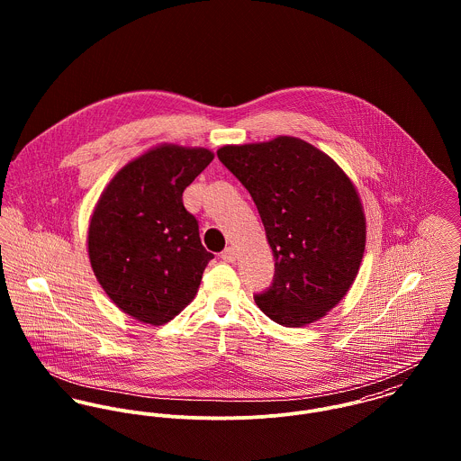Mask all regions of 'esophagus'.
I'll list each match as a JSON object with an SVG mask.
<instances>
[{"instance_id": "1", "label": "esophagus", "mask_w": 461, "mask_h": 461, "mask_svg": "<svg viewBox=\"0 0 461 461\" xmlns=\"http://www.w3.org/2000/svg\"><path fill=\"white\" fill-rule=\"evenodd\" d=\"M220 259L225 261V263H234L236 261V252L232 247H227L221 254H220Z\"/></svg>"}]
</instances>
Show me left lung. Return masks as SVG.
Instances as JSON below:
<instances>
[{"mask_svg": "<svg viewBox=\"0 0 461 461\" xmlns=\"http://www.w3.org/2000/svg\"><path fill=\"white\" fill-rule=\"evenodd\" d=\"M218 159L249 190L275 258V275L254 294L284 327L323 318L351 287L366 249V218L348 176L311 143L278 136L225 145Z\"/></svg>", "mask_w": 461, "mask_h": 461, "instance_id": "left-lung-1", "label": "left lung"}]
</instances>
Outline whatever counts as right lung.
Listing matches in <instances>:
<instances>
[{
	"instance_id": "add662e5",
	"label": "right lung",
	"mask_w": 461,
	"mask_h": 461,
	"mask_svg": "<svg viewBox=\"0 0 461 461\" xmlns=\"http://www.w3.org/2000/svg\"><path fill=\"white\" fill-rule=\"evenodd\" d=\"M211 161L207 149L161 145L126 165L95 205L92 269L113 303L138 321L163 325L176 318L214 258L183 203V192Z\"/></svg>"
}]
</instances>
